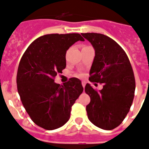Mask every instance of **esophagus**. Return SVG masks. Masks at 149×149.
Segmentation results:
<instances>
[{"mask_svg": "<svg viewBox=\"0 0 149 149\" xmlns=\"http://www.w3.org/2000/svg\"><path fill=\"white\" fill-rule=\"evenodd\" d=\"M82 87H83V88H85V86H86V82H84V81H82Z\"/></svg>", "mask_w": 149, "mask_h": 149, "instance_id": "obj_1", "label": "esophagus"}]
</instances>
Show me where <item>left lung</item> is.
Listing matches in <instances>:
<instances>
[{
	"label": "left lung",
	"instance_id": "1",
	"mask_svg": "<svg viewBox=\"0 0 149 149\" xmlns=\"http://www.w3.org/2000/svg\"><path fill=\"white\" fill-rule=\"evenodd\" d=\"M82 36L95 51L89 81L103 83L100 91L86 84L85 92L91 98L87 115L96 127L111 130L123 122L130 109L136 88L134 73L127 54L114 40L93 32Z\"/></svg>",
	"mask_w": 149,
	"mask_h": 149
}]
</instances>
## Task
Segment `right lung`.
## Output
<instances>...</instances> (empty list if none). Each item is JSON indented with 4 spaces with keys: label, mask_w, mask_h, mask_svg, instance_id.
I'll return each instance as SVG.
<instances>
[{
    "label": "right lung",
    "mask_w": 149,
    "mask_h": 149,
    "mask_svg": "<svg viewBox=\"0 0 149 149\" xmlns=\"http://www.w3.org/2000/svg\"><path fill=\"white\" fill-rule=\"evenodd\" d=\"M78 41H84L78 33L41 36L19 61L17 84L21 102L32 120L45 130H53L67 123L72 106L83 92L77 78L63 86L54 82L66 67L67 51Z\"/></svg>",
    "instance_id": "add662e5"
}]
</instances>
